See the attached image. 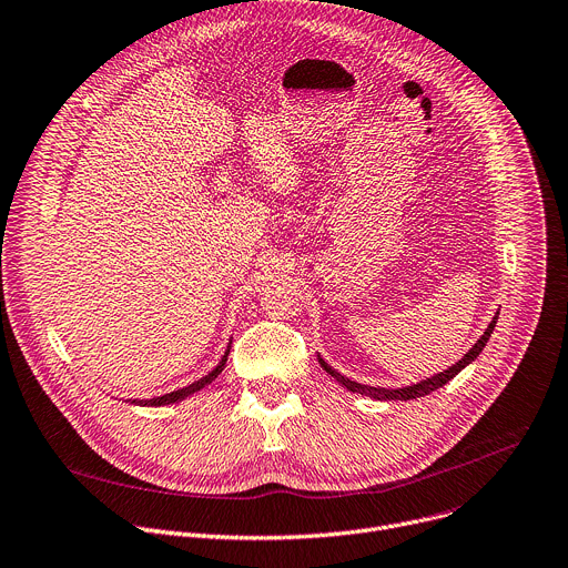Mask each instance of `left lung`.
<instances>
[{"mask_svg":"<svg viewBox=\"0 0 568 568\" xmlns=\"http://www.w3.org/2000/svg\"><path fill=\"white\" fill-rule=\"evenodd\" d=\"M496 320H498V313L494 315V320H491V324L487 326V331H485V335L469 348V353H464V357L459 359V363H455L453 367H448V369H444L442 374H435V376H430V378H426V381H422V383H417V385H407V387H398V389H385V387H372V385H359V383H355V381H348V378H344L339 372H335L333 367H328V363H324V359L320 357V365L324 367V372L326 374H331L342 387H346L348 392H357V394H363V396H372V398H376V400H409V398H419V396H426V394H430V392H435V389H439V387H444L450 378H455L464 367L467 365H471L474 359L483 353V348H485V344H487V339L491 337V333H494V328H496Z\"/></svg>","mask_w":568,"mask_h":568,"instance_id":"8db88e82","label":"left lung"}]
</instances>
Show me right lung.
Returning <instances> with one entry per match:
<instances>
[{
  "label": "right lung",
  "instance_id": "right-lung-1",
  "mask_svg": "<svg viewBox=\"0 0 568 568\" xmlns=\"http://www.w3.org/2000/svg\"><path fill=\"white\" fill-rule=\"evenodd\" d=\"M229 351H231V346L226 348V353H224V357L220 359V365L209 374V376H203V378H199V381H194L192 385H187V387H183V389H176V392H170V394H163V396H153V398H129L133 405H146V407H161V405H170V403H179V400H183L185 396H190V394H194V392H199V389H203L205 385H211L220 374H222V369H224V365H226V359H229Z\"/></svg>",
  "mask_w": 568,
  "mask_h": 568
}]
</instances>
